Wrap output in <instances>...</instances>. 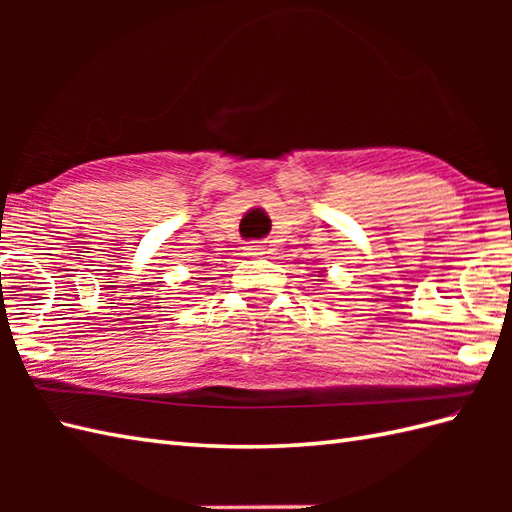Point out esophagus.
<instances>
[{"label":"esophagus","mask_w":512,"mask_h":512,"mask_svg":"<svg viewBox=\"0 0 512 512\" xmlns=\"http://www.w3.org/2000/svg\"><path fill=\"white\" fill-rule=\"evenodd\" d=\"M242 255H248V257H257V255H262V248H259L257 244H246V246L242 248Z\"/></svg>","instance_id":"esophagus-1"}]
</instances>
